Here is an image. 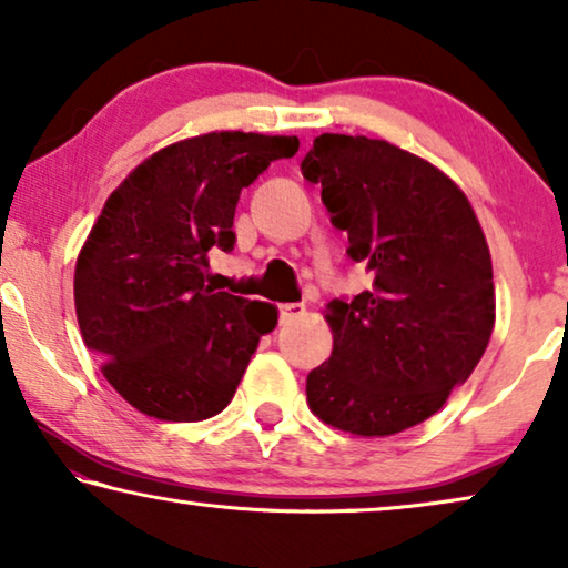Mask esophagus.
<instances>
[{
  "instance_id": "esophagus-1",
  "label": "esophagus",
  "mask_w": 568,
  "mask_h": 568,
  "mask_svg": "<svg viewBox=\"0 0 568 568\" xmlns=\"http://www.w3.org/2000/svg\"><path fill=\"white\" fill-rule=\"evenodd\" d=\"M302 315H304V304H297V302L278 304V320H282V323H290V320H297Z\"/></svg>"
}]
</instances>
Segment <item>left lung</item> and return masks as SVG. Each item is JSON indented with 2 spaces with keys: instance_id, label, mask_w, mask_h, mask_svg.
Masks as SVG:
<instances>
[{
  "instance_id": "left-lung-1",
  "label": "left lung",
  "mask_w": 568,
  "mask_h": 568,
  "mask_svg": "<svg viewBox=\"0 0 568 568\" xmlns=\"http://www.w3.org/2000/svg\"><path fill=\"white\" fill-rule=\"evenodd\" d=\"M302 176L323 186L351 261L374 276L372 290L327 304L333 353L307 374V405L364 438L407 430L438 413L487 351V237L454 179L386 141L323 133Z\"/></svg>"
}]
</instances>
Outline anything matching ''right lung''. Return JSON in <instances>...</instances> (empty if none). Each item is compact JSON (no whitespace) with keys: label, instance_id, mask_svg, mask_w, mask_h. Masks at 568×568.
Instances as JSON below:
<instances>
[{"label":"right lung","instance_id":"1","mask_svg":"<svg viewBox=\"0 0 568 568\" xmlns=\"http://www.w3.org/2000/svg\"><path fill=\"white\" fill-rule=\"evenodd\" d=\"M297 135L223 130L161 148L130 171L81 245L73 302L104 379L138 413L196 423L223 413L274 304L212 292L210 253L233 251L235 204Z\"/></svg>","mask_w":568,"mask_h":568}]
</instances>
